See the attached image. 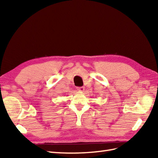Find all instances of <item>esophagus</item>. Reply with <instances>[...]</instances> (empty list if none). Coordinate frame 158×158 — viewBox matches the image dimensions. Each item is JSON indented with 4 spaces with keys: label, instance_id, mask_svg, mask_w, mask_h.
I'll return each mask as SVG.
<instances>
[{
    "label": "esophagus",
    "instance_id": "34e87169",
    "mask_svg": "<svg viewBox=\"0 0 158 158\" xmlns=\"http://www.w3.org/2000/svg\"><path fill=\"white\" fill-rule=\"evenodd\" d=\"M77 90L79 92H83L85 90V88L84 87H79V88H77Z\"/></svg>",
    "mask_w": 158,
    "mask_h": 158
}]
</instances>
